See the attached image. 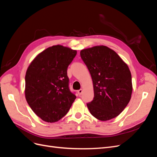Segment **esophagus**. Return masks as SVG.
Listing matches in <instances>:
<instances>
[{
	"instance_id": "1",
	"label": "esophagus",
	"mask_w": 157,
	"mask_h": 157,
	"mask_svg": "<svg viewBox=\"0 0 157 157\" xmlns=\"http://www.w3.org/2000/svg\"><path fill=\"white\" fill-rule=\"evenodd\" d=\"M82 91H83V90H82V89H80V90H77V93L78 94L79 96H80V95L82 94Z\"/></svg>"
}]
</instances>
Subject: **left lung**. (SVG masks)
Wrapping results in <instances>:
<instances>
[{"label": "left lung", "mask_w": 157, "mask_h": 157, "mask_svg": "<svg viewBox=\"0 0 157 157\" xmlns=\"http://www.w3.org/2000/svg\"><path fill=\"white\" fill-rule=\"evenodd\" d=\"M80 57L93 81L94 97L87 103L90 113L102 121L115 118L131 99L132 75L127 64L105 46L84 49Z\"/></svg>", "instance_id": "obj_1"}]
</instances>
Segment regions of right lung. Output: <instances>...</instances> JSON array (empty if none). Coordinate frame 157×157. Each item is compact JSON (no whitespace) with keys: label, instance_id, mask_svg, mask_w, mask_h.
<instances>
[{"label":"right lung","instance_id":"add662e5","mask_svg":"<svg viewBox=\"0 0 157 157\" xmlns=\"http://www.w3.org/2000/svg\"><path fill=\"white\" fill-rule=\"evenodd\" d=\"M77 51L61 45L49 47L33 60L25 75V94L33 111L55 122L67 113L76 99L70 91L67 67Z\"/></svg>","mask_w":157,"mask_h":157}]
</instances>
